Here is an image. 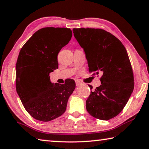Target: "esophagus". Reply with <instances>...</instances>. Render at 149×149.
<instances>
[{"instance_id":"1","label":"esophagus","mask_w":149,"mask_h":149,"mask_svg":"<svg viewBox=\"0 0 149 149\" xmlns=\"http://www.w3.org/2000/svg\"><path fill=\"white\" fill-rule=\"evenodd\" d=\"M75 84H76L77 86H79V85H81L82 84L79 81H78V80H75Z\"/></svg>"}]
</instances>
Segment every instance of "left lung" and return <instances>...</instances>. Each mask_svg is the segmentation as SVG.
<instances>
[{
    "mask_svg": "<svg viewBox=\"0 0 149 149\" xmlns=\"http://www.w3.org/2000/svg\"><path fill=\"white\" fill-rule=\"evenodd\" d=\"M73 33L84 50L89 72L93 75L102 74L101 85L86 100L87 112L97 119H112L122 112L134 88L127 50L119 39L104 29L74 28Z\"/></svg>",
    "mask_w": 149,
    "mask_h": 149,
    "instance_id": "8db88e82",
    "label": "left lung"
}]
</instances>
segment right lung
I'll return each instance as SVG.
<instances>
[{
    "label": "right lung",
    "instance_id": "obj_1",
    "mask_svg": "<svg viewBox=\"0 0 149 149\" xmlns=\"http://www.w3.org/2000/svg\"><path fill=\"white\" fill-rule=\"evenodd\" d=\"M72 37L65 27H44L30 37L20 50L16 65V88L25 109L33 118L49 122L66 110L75 88L74 80L52 84L49 74L58 68L57 56Z\"/></svg>",
    "mask_w": 149,
    "mask_h": 149
}]
</instances>
